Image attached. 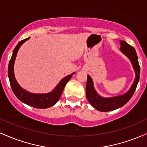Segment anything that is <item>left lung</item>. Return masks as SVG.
<instances>
[{"instance_id": "left-lung-1", "label": "left lung", "mask_w": 147, "mask_h": 147, "mask_svg": "<svg viewBox=\"0 0 147 147\" xmlns=\"http://www.w3.org/2000/svg\"><path fill=\"white\" fill-rule=\"evenodd\" d=\"M120 50L131 61L135 70V73H136V78H135L134 82L129 90L126 93L115 96V97H107V98L101 97L95 90L93 82L90 76L88 75H87V83L86 86V94L87 99L95 109L102 112H108V111L115 110L125 105L132 97L139 82L140 68L136 50L133 46L128 44L124 41H120Z\"/></svg>"}]
</instances>
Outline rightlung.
<instances>
[{"mask_svg":"<svg viewBox=\"0 0 147 147\" xmlns=\"http://www.w3.org/2000/svg\"><path fill=\"white\" fill-rule=\"evenodd\" d=\"M29 38L30 37L20 41L13 51L12 56L11 57L9 65H8V77H9L10 85H11V89H12L14 95L22 102L28 104V106L36 108V109H47V108L51 107V106L55 105L58 102L62 92H63L64 87L68 83V81L71 79L72 75L75 74V72H73V73L70 74V75L62 79L58 85L55 87V88L52 92H48V93H32V92H28V91L22 88L15 79L14 65L16 55H17V52L20 47L23 43L28 41Z\"/></svg>","mask_w":147,"mask_h":147,"instance_id":"1","label":"right lung"}]
</instances>
